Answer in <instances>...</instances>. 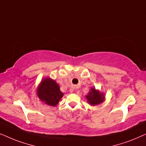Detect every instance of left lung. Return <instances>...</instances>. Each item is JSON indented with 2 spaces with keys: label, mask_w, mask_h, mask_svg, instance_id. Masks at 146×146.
I'll return each mask as SVG.
<instances>
[{
  "label": "left lung",
  "mask_w": 146,
  "mask_h": 146,
  "mask_svg": "<svg viewBox=\"0 0 146 146\" xmlns=\"http://www.w3.org/2000/svg\"><path fill=\"white\" fill-rule=\"evenodd\" d=\"M87 102L91 106H97L104 102L105 100V95L102 93L99 90L92 87L90 89L88 95L86 96Z\"/></svg>",
  "instance_id": "obj_1"
}]
</instances>
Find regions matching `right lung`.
I'll use <instances>...</instances> for the list:
<instances>
[{
	"label": "right lung",
	"mask_w": 146,
	"mask_h": 146,
	"mask_svg": "<svg viewBox=\"0 0 146 146\" xmlns=\"http://www.w3.org/2000/svg\"><path fill=\"white\" fill-rule=\"evenodd\" d=\"M36 94L40 100L44 104L55 106L63 96V93L60 90L59 85L49 77L41 80L38 85Z\"/></svg>",
	"instance_id": "1"
}]
</instances>
